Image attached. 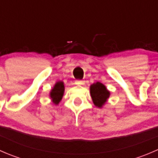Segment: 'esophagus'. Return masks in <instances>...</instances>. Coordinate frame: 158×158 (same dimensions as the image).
<instances>
[{"label": "esophagus", "mask_w": 158, "mask_h": 158, "mask_svg": "<svg viewBox=\"0 0 158 158\" xmlns=\"http://www.w3.org/2000/svg\"><path fill=\"white\" fill-rule=\"evenodd\" d=\"M76 84L78 85H82L85 84V81L81 80V79H78V80L76 81Z\"/></svg>", "instance_id": "esophagus-1"}]
</instances>
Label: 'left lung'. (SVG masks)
Returning a JSON list of instances; mask_svg holds the SVG:
<instances>
[{
	"mask_svg": "<svg viewBox=\"0 0 158 158\" xmlns=\"http://www.w3.org/2000/svg\"><path fill=\"white\" fill-rule=\"evenodd\" d=\"M90 93L93 103L98 108H101L106 103L110 95V92L107 90L106 87L98 82L91 85Z\"/></svg>",
	"mask_w": 158,
	"mask_h": 158,
	"instance_id": "left-lung-1",
	"label": "left lung"
}]
</instances>
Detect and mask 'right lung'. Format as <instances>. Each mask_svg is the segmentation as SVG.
<instances>
[{
    "label": "right lung",
    "mask_w": 158,
    "mask_h": 158,
    "mask_svg": "<svg viewBox=\"0 0 158 158\" xmlns=\"http://www.w3.org/2000/svg\"><path fill=\"white\" fill-rule=\"evenodd\" d=\"M63 92H64V85L63 82H58L56 83L55 86L52 89L50 92V97L52 100V102L56 105H58L63 98Z\"/></svg>",
    "instance_id": "1"
}]
</instances>
